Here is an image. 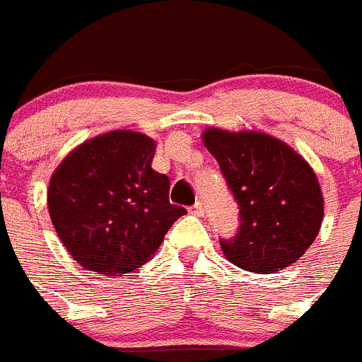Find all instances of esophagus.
<instances>
[{
    "label": "esophagus",
    "mask_w": 362,
    "mask_h": 362,
    "mask_svg": "<svg viewBox=\"0 0 362 362\" xmlns=\"http://www.w3.org/2000/svg\"><path fill=\"white\" fill-rule=\"evenodd\" d=\"M191 214L193 215H204V204H202V202H195V204L191 206V209H189Z\"/></svg>",
    "instance_id": "34e87169"
}]
</instances>
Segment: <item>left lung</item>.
<instances>
[{
  "mask_svg": "<svg viewBox=\"0 0 362 362\" xmlns=\"http://www.w3.org/2000/svg\"><path fill=\"white\" fill-rule=\"evenodd\" d=\"M204 145L239 206V230L224 256L250 272H276L303 256L324 217L317 175L289 145L261 132L208 129Z\"/></svg>",
  "mask_w": 362,
  "mask_h": 362,
  "instance_id": "obj_1",
  "label": "left lung"
}]
</instances>
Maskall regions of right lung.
<instances>
[{
  "instance_id": "1",
  "label": "right lung",
  "mask_w": 362,
  "mask_h": 362,
  "mask_svg": "<svg viewBox=\"0 0 362 362\" xmlns=\"http://www.w3.org/2000/svg\"><path fill=\"white\" fill-rule=\"evenodd\" d=\"M154 139L114 130L64 158L49 182L47 206L75 261L99 274L144 265L186 208L169 202V178L153 169Z\"/></svg>"
}]
</instances>
